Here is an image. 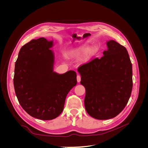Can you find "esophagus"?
Listing matches in <instances>:
<instances>
[{
  "label": "esophagus",
  "instance_id": "1",
  "mask_svg": "<svg viewBox=\"0 0 148 148\" xmlns=\"http://www.w3.org/2000/svg\"><path fill=\"white\" fill-rule=\"evenodd\" d=\"M77 82H78V83H79L80 81H81V76L78 75L77 77Z\"/></svg>",
  "mask_w": 148,
  "mask_h": 148
}]
</instances>
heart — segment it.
<instances>
[{
	"instance_id": "b5f03b06",
	"label": "heart",
	"mask_w": 148,
	"mask_h": 148,
	"mask_svg": "<svg viewBox=\"0 0 148 148\" xmlns=\"http://www.w3.org/2000/svg\"><path fill=\"white\" fill-rule=\"evenodd\" d=\"M97 51V47L96 46H92L89 48L88 45H83L71 52L70 56L71 58L78 59L86 53V54L84 56V60H86L95 55Z\"/></svg>"
}]
</instances>
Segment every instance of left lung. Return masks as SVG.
<instances>
[{
    "instance_id": "8db88e82",
    "label": "left lung",
    "mask_w": 148,
    "mask_h": 148,
    "mask_svg": "<svg viewBox=\"0 0 148 148\" xmlns=\"http://www.w3.org/2000/svg\"><path fill=\"white\" fill-rule=\"evenodd\" d=\"M108 50L80 65V83L86 89L84 106L88 114L99 120L119 115L127 104L133 88L132 64L127 49L114 40Z\"/></svg>"
}]
</instances>
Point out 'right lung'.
<instances>
[{"instance_id": "obj_1", "label": "right lung", "mask_w": 148, "mask_h": 148, "mask_svg": "<svg viewBox=\"0 0 148 148\" xmlns=\"http://www.w3.org/2000/svg\"><path fill=\"white\" fill-rule=\"evenodd\" d=\"M53 41L33 39L20 49L15 62L13 84L20 104L31 117L43 120L57 117L66 97L77 83V73L53 71Z\"/></svg>"}]
</instances>
